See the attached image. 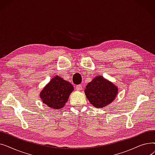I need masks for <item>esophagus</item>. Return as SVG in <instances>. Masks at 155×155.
Segmentation results:
<instances>
[{"label": "esophagus", "mask_w": 155, "mask_h": 155, "mask_svg": "<svg viewBox=\"0 0 155 155\" xmlns=\"http://www.w3.org/2000/svg\"><path fill=\"white\" fill-rule=\"evenodd\" d=\"M76 89L77 90V91H80L82 89V86L81 85H78L76 86Z\"/></svg>", "instance_id": "obj_1"}]
</instances>
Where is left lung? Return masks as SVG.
<instances>
[{"label": "left lung", "mask_w": 155, "mask_h": 155, "mask_svg": "<svg viewBox=\"0 0 155 155\" xmlns=\"http://www.w3.org/2000/svg\"><path fill=\"white\" fill-rule=\"evenodd\" d=\"M118 88L102 76H97L88 83L85 94L91 104L97 108L107 106L115 99Z\"/></svg>", "instance_id": "obj_1"}]
</instances>
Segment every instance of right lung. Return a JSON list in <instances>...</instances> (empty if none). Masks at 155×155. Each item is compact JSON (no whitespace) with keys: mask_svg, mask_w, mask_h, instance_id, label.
I'll list each match as a JSON object with an SVG mask.
<instances>
[{"mask_svg":"<svg viewBox=\"0 0 155 155\" xmlns=\"http://www.w3.org/2000/svg\"><path fill=\"white\" fill-rule=\"evenodd\" d=\"M73 89L74 88L70 82L56 76L41 92L40 97L47 106L60 109L64 106Z\"/></svg>","mask_w":155,"mask_h":155,"instance_id":"add662e5","label":"right lung"}]
</instances>
